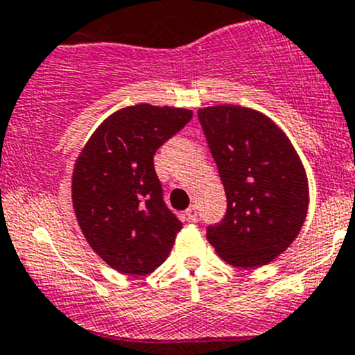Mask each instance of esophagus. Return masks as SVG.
I'll return each instance as SVG.
<instances>
[{
    "label": "esophagus",
    "mask_w": 355,
    "mask_h": 355,
    "mask_svg": "<svg viewBox=\"0 0 355 355\" xmlns=\"http://www.w3.org/2000/svg\"><path fill=\"white\" fill-rule=\"evenodd\" d=\"M186 216H188V219L191 220V223H195L196 219H198V212H196V207L191 205L188 210H186Z\"/></svg>",
    "instance_id": "34e87169"
}]
</instances>
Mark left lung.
Masks as SVG:
<instances>
[{
  "mask_svg": "<svg viewBox=\"0 0 355 355\" xmlns=\"http://www.w3.org/2000/svg\"><path fill=\"white\" fill-rule=\"evenodd\" d=\"M227 198L207 240L227 264L261 268L275 261L304 226L309 186L285 132L264 114L238 105L198 110Z\"/></svg>",
  "mask_w": 355,
  "mask_h": 355,
  "instance_id": "1",
  "label": "left lung"
}]
</instances>
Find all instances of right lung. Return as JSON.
Wrapping results in <instances>:
<instances>
[{
	"label": "right lung",
	"instance_id": "1",
	"mask_svg": "<svg viewBox=\"0 0 355 355\" xmlns=\"http://www.w3.org/2000/svg\"><path fill=\"white\" fill-rule=\"evenodd\" d=\"M191 117L186 108L125 107L98 125L76 160L77 223L89 247L115 271L150 275L173 250L182 224L164 202L153 155Z\"/></svg>",
	"mask_w": 355,
	"mask_h": 355
}]
</instances>
